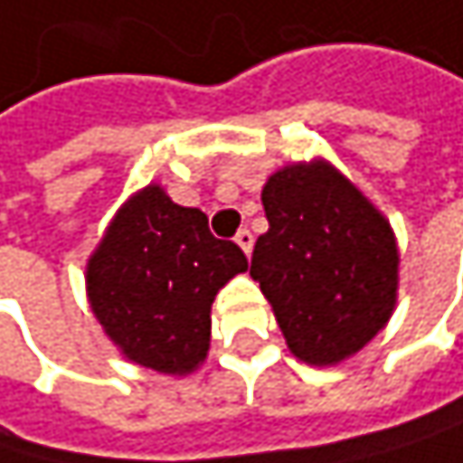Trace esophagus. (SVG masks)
<instances>
[{"label":"esophagus","instance_id":"34e87169","mask_svg":"<svg viewBox=\"0 0 463 463\" xmlns=\"http://www.w3.org/2000/svg\"><path fill=\"white\" fill-rule=\"evenodd\" d=\"M234 242L245 250V257H250V250H253V234L248 229H240L237 237H234Z\"/></svg>","mask_w":463,"mask_h":463}]
</instances>
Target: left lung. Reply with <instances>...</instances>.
Instances as JSON below:
<instances>
[{
	"label": "left lung",
	"instance_id": "obj_1",
	"mask_svg": "<svg viewBox=\"0 0 463 463\" xmlns=\"http://www.w3.org/2000/svg\"><path fill=\"white\" fill-rule=\"evenodd\" d=\"M270 229L253 245L250 276L295 359L334 367L386 328L398 307L401 250L386 215L328 159L268 176Z\"/></svg>",
	"mask_w": 463,
	"mask_h": 463
}]
</instances>
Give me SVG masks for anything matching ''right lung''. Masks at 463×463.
I'll return each mask as SVG.
<instances>
[{
	"label": "right lung",
	"instance_id": "add662e5",
	"mask_svg": "<svg viewBox=\"0 0 463 463\" xmlns=\"http://www.w3.org/2000/svg\"><path fill=\"white\" fill-rule=\"evenodd\" d=\"M245 270V253L215 240L201 210L174 203L151 182L104 229L85 265V292L127 362L182 378L210 354L215 295Z\"/></svg>",
	"mask_w": 463,
	"mask_h": 463
}]
</instances>
